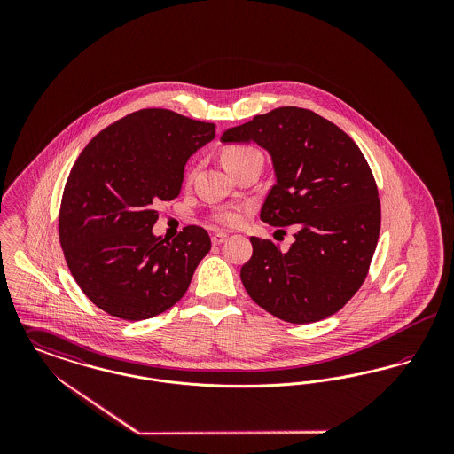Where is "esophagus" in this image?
Instances as JSON below:
<instances>
[{
    "mask_svg": "<svg viewBox=\"0 0 454 454\" xmlns=\"http://www.w3.org/2000/svg\"><path fill=\"white\" fill-rule=\"evenodd\" d=\"M226 238H228L226 233H215L211 239H213V245H221L223 241H226Z\"/></svg>",
    "mask_w": 454,
    "mask_h": 454,
    "instance_id": "esophagus-1",
    "label": "esophagus"
}]
</instances>
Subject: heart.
<instances>
[{
  "instance_id": "obj_1",
  "label": "heart",
  "mask_w": 454,
  "mask_h": 454,
  "mask_svg": "<svg viewBox=\"0 0 454 454\" xmlns=\"http://www.w3.org/2000/svg\"><path fill=\"white\" fill-rule=\"evenodd\" d=\"M257 154L260 153L255 148L243 146V145H231V146L223 148L221 163L224 165V168L228 172L233 175L245 161H248L250 158H254ZM213 219L223 228H237L238 224L241 223V211L239 209H224V211L216 213Z\"/></svg>"
}]
</instances>
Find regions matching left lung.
Returning a JSON list of instances; mask_svg holds the SVG:
<instances>
[{
  "mask_svg": "<svg viewBox=\"0 0 454 454\" xmlns=\"http://www.w3.org/2000/svg\"><path fill=\"white\" fill-rule=\"evenodd\" d=\"M221 141H254L270 153L278 182L260 219L298 230L286 252L272 239L250 238L254 255L239 272L250 298L289 324L337 313L366 279L381 228L364 154L333 122L298 107L255 115Z\"/></svg>",
  "mask_w": 454,
  "mask_h": 454,
  "instance_id": "obj_1",
  "label": "left lung"
}]
</instances>
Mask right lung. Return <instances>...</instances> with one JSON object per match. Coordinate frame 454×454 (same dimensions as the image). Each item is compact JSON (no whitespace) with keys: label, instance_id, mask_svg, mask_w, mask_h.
I'll use <instances>...</instances> for the list:
<instances>
[{"label":"right lung","instance_id":"right-lung-1","mask_svg":"<svg viewBox=\"0 0 454 454\" xmlns=\"http://www.w3.org/2000/svg\"><path fill=\"white\" fill-rule=\"evenodd\" d=\"M216 126L167 108H143L100 130L74 161L59 207L71 276L110 317L139 322L182 300L211 250L200 226L153 237L156 204L180 194L191 154Z\"/></svg>","mask_w":454,"mask_h":454}]
</instances>
